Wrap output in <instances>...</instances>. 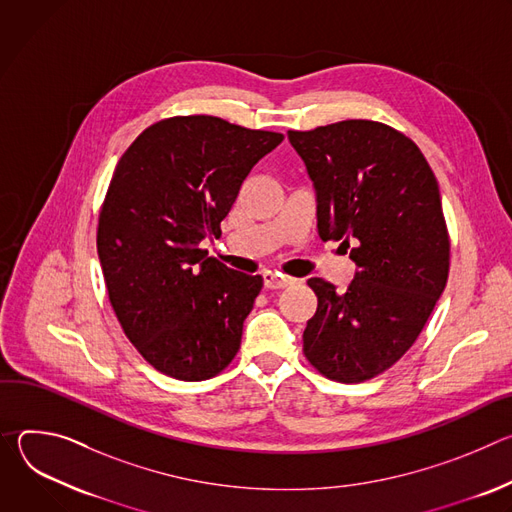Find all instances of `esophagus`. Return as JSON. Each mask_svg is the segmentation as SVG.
<instances>
[{
  "label": "esophagus",
  "mask_w": 512,
  "mask_h": 512,
  "mask_svg": "<svg viewBox=\"0 0 512 512\" xmlns=\"http://www.w3.org/2000/svg\"><path fill=\"white\" fill-rule=\"evenodd\" d=\"M263 285H265V289H283V287L291 285V279H285V277H279V275H273V273H265L263 275Z\"/></svg>",
  "instance_id": "1"
}]
</instances>
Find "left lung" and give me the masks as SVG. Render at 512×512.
Here are the masks:
<instances>
[{
  "label": "left lung",
  "mask_w": 512,
  "mask_h": 512,
  "mask_svg": "<svg viewBox=\"0 0 512 512\" xmlns=\"http://www.w3.org/2000/svg\"><path fill=\"white\" fill-rule=\"evenodd\" d=\"M316 190L318 235L356 263L346 291L308 279L318 310L304 330L314 367L340 383L387 371L413 346L448 281L450 237L437 180L397 129L348 119L287 131Z\"/></svg>",
  "instance_id": "obj_1"
}]
</instances>
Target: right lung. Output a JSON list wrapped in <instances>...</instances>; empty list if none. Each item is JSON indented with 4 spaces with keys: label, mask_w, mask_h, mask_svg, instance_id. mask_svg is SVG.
Wrapping results in <instances>:
<instances>
[{
    "label": "right lung",
    "mask_w": 512,
    "mask_h": 512,
    "mask_svg": "<svg viewBox=\"0 0 512 512\" xmlns=\"http://www.w3.org/2000/svg\"><path fill=\"white\" fill-rule=\"evenodd\" d=\"M283 141L210 115L145 129L121 156L101 214L97 253L117 320L160 373L204 381L235 358L261 275L206 257L243 180Z\"/></svg>",
    "instance_id": "right-lung-1"
}]
</instances>
